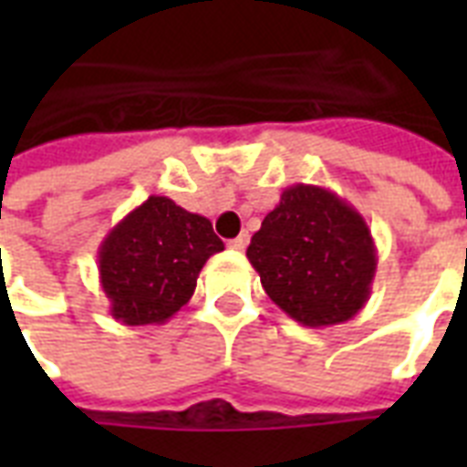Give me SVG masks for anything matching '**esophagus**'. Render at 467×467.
I'll list each match as a JSON object with an SVG mask.
<instances>
[{"label": "esophagus", "mask_w": 467, "mask_h": 467, "mask_svg": "<svg viewBox=\"0 0 467 467\" xmlns=\"http://www.w3.org/2000/svg\"><path fill=\"white\" fill-rule=\"evenodd\" d=\"M249 244V234L242 233L240 237H234V240H230V249H234V252H242V249L247 247Z\"/></svg>", "instance_id": "1"}]
</instances>
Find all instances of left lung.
Returning <instances> with one entry per match:
<instances>
[{
  "label": "left lung",
  "mask_w": 467,
  "mask_h": 467,
  "mask_svg": "<svg viewBox=\"0 0 467 467\" xmlns=\"http://www.w3.org/2000/svg\"><path fill=\"white\" fill-rule=\"evenodd\" d=\"M247 259L266 296L303 327L341 325L370 298L378 254L361 213L334 191L293 183L264 218Z\"/></svg>",
  "instance_id": "1"
}]
</instances>
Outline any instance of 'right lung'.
Listing matches in <instances>:
<instances>
[{
  "label": "right lung",
  "mask_w": 467,
  "mask_h": 467,
  "mask_svg": "<svg viewBox=\"0 0 467 467\" xmlns=\"http://www.w3.org/2000/svg\"><path fill=\"white\" fill-rule=\"evenodd\" d=\"M225 244L211 220L167 196H150L99 247V281L120 325H164L196 291L201 269Z\"/></svg>",
  "instance_id": "1"
}]
</instances>
